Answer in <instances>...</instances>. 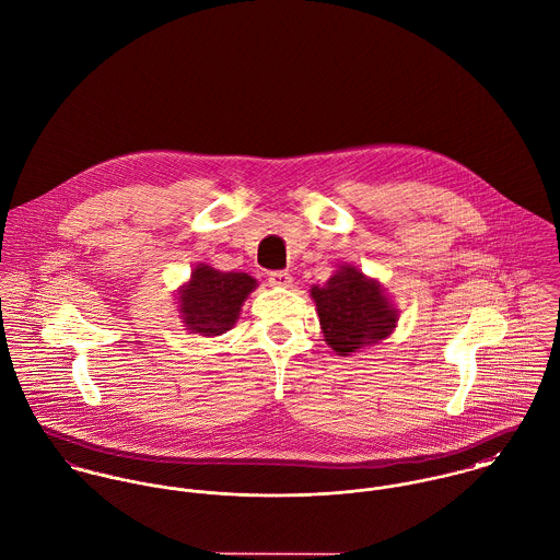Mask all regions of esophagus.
<instances>
[{"instance_id":"1","label":"esophagus","mask_w":560,"mask_h":560,"mask_svg":"<svg viewBox=\"0 0 560 560\" xmlns=\"http://www.w3.org/2000/svg\"><path fill=\"white\" fill-rule=\"evenodd\" d=\"M268 283H270L272 288H290V285H292V275L285 272V270L268 272Z\"/></svg>"}]
</instances>
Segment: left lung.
<instances>
[{"instance_id": "8db88e82", "label": "left lung", "mask_w": 560, "mask_h": 560, "mask_svg": "<svg viewBox=\"0 0 560 560\" xmlns=\"http://www.w3.org/2000/svg\"><path fill=\"white\" fill-rule=\"evenodd\" d=\"M310 294L325 341L341 357L385 339L400 316L383 285L350 264L337 266L334 277L325 285H312Z\"/></svg>"}]
</instances>
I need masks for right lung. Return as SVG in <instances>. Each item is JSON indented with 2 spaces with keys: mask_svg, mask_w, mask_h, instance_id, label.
<instances>
[{
  "mask_svg": "<svg viewBox=\"0 0 560 560\" xmlns=\"http://www.w3.org/2000/svg\"><path fill=\"white\" fill-rule=\"evenodd\" d=\"M257 288L246 272H221L208 264H197L190 279L177 290L179 318L190 334L219 337L240 318L242 305Z\"/></svg>",
  "mask_w": 560,
  "mask_h": 560,
  "instance_id": "right-lung-1",
  "label": "right lung"
}]
</instances>
